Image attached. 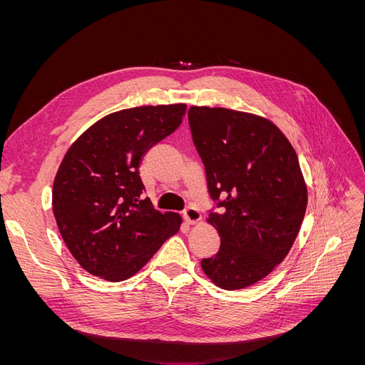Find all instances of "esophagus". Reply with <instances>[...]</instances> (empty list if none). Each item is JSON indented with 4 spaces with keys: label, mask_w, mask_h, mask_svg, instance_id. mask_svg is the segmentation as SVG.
Returning a JSON list of instances; mask_svg holds the SVG:
<instances>
[{
    "label": "esophagus",
    "mask_w": 365,
    "mask_h": 365,
    "mask_svg": "<svg viewBox=\"0 0 365 365\" xmlns=\"http://www.w3.org/2000/svg\"><path fill=\"white\" fill-rule=\"evenodd\" d=\"M184 219L189 224H196L197 220H201V212L195 205H189L184 210Z\"/></svg>",
    "instance_id": "esophagus-1"
}]
</instances>
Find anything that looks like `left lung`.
I'll return each mask as SVG.
<instances>
[{"mask_svg": "<svg viewBox=\"0 0 365 365\" xmlns=\"http://www.w3.org/2000/svg\"><path fill=\"white\" fill-rule=\"evenodd\" d=\"M189 125L219 208L207 222L217 230L220 247L201 267L219 288H248L288 256L302 227L307 187L300 163L289 140L264 117L192 106Z\"/></svg>", "mask_w": 365, "mask_h": 365, "instance_id": "obj_1", "label": "left lung"}]
</instances>
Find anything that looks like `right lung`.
<instances>
[{"mask_svg": "<svg viewBox=\"0 0 365 365\" xmlns=\"http://www.w3.org/2000/svg\"><path fill=\"white\" fill-rule=\"evenodd\" d=\"M185 108L121 109L96 121L65 153L53 182V213L85 271L126 280L178 233V213H161L143 200L138 168L145 153L181 125Z\"/></svg>", "mask_w": 365, "mask_h": 365, "instance_id": "1", "label": "right lung"}]
</instances>
